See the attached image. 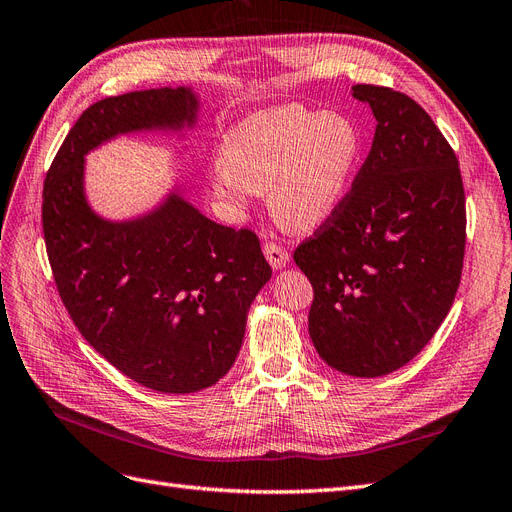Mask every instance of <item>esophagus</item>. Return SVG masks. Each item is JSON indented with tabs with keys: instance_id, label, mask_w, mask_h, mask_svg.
Instances as JSON below:
<instances>
[{
	"instance_id": "34e87169",
	"label": "esophagus",
	"mask_w": 512,
	"mask_h": 512,
	"mask_svg": "<svg viewBox=\"0 0 512 512\" xmlns=\"http://www.w3.org/2000/svg\"><path fill=\"white\" fill-rule=\"evenodd\" d=\"M262 252H265V258L269 260V265L273 269H282L288 262V252L284 250L280 243H275V241H267L265 245H262Z\"/></svg>"
}]
</instances>
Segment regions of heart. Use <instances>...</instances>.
I'll return each instance as SVG.
<instances>
[{"label": "heart", "instance_id": "obj_1", "mask_svg": "<svg viewBox=\"0 0 512 512\" xmlns=\"http://www.w3.org/2000/svg\"><path fill=\"white\" fill-rule=\"evenodd\" d=\"M359 153V130L348 117L299 104L273 108L228 132L211 190L237 213L267 194L282 224L316 228L342 205Z\"/></svg>", "mask_w": 512, "mask_h": 512}]
</instances>
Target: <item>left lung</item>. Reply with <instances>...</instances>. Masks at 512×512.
I'll list each match as a JSON object with an SVG mask.
<instances>
[{
  "instance_id": "1",
  "label": "left lung",
  "mask_w": 512,
  "mask_h": 512,
  "mask_svg": "<svg viewBox=\"0 0 512 512\" xmlns=\"http://www.w3.org/2000/svg\"><path fill=\"white\" fill-rule=\"evenodd\" d=\"M376 115L342 205L294 250L314 288L309 337L348 376L404 367L436 335L461 282L466 192L453 147L421 104L354 85Z\"/></svg>"
}]
</instances>
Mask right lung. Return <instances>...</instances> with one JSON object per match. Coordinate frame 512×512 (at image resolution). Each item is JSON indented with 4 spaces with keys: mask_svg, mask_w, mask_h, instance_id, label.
<instances>
[{
    "mask_svg": "<svg viewBox=\"0 0 512 512\" xmlns=\"http://www.w3.org/2000/svg\"><path fill=\"white\" fill-rule=\"evenodd\" d=\"M194 111L185 87L91 104L42 188L46 256L76 329L123 376L175 395L207 389L232 367L271 267L254 230L215 224L179 196L143 220H100L83 196V156L121 132L181 126Z\"/></svg>",
    "mask_w": 512,
    "mask_h": 512,
    "instance_id": "right-lung-1",
    "label": "right lung"
}]
</instances>
